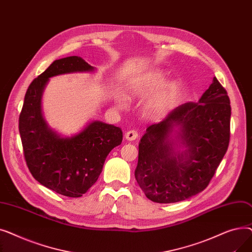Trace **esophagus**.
<instances>
[{
    "mask_svg": "<svg viewBox=\"0 0 252 252\" xmlns=\"http://www.w3.org/2000/svg\"><path fill=\"white\" fill-rule=\"evenodd\" d=\"M138 133L136 130H128L127 133H126V139L127 141H135L136 139H138Z\"/></svg>",
    "mask_w": 252,
    "mask_h": 252,
    "instance_id": "obj_1",
    "label": "esophagus"
}]
</instances>
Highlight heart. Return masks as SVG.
Listing matches in <instances>:
<instances>
[{
  "mask_svg": "<svg viewBox=\"0 0 252 252\" xmlns=\"http://www.w3.org/2000/svg\"><path fill=\"white\" fill-rule=\"evenodd\" d=\"M165 84L164 76L159 72H152L134 79L128 86V94L130 96L147 97L160 90ZM175 87L166 85L157 95L150 98L144 106V112L153 119H161L169 111L174 103ZM117 102L124 106L126 103V97L121 95L117 97Z\"/></svg>",
  "mask_w": 252,
  "mask_h": 252,
  "instance_id": "obj_1",
  "label": "heart"
}]
</instances>
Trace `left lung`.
Masks as SVG:
<instances>
[{
	"label": "left lung",
	"mask_w": 252,
	"mask_h": 252,
	"mask_svg": "<svg viewBox=\"0 0 252 252\" xmlns=\"http://www.w3.org/2000/svg\"><path fill=\"white\" fill-rule=\"evenodd\" d=\"M231 106L215 77L197 103H184L147 127L135 178L148 199L175 203L202 192L230 141Z\"/></svg>",
	"instance_id": "1"
}]
</instances>
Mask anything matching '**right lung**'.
<instances>
[{
  "label": "right lung",
  "instance_id": "add662e5",
  "mask_svg": "<svg viewBox=\"0 0 252 252\" xmlns=\"http://www.w3.org/2000/svg\"><path fill=\"white\" fill-rule=\"evenodd\" d=\"M82 57L55 60L30 85L19 116V133L26 164L43 186L67 197H81L96 183L106 157L123 141L122 128L89 122L78 133L63 136L47 124L42 99L51 77L95 72Z\"/></svg>",
  "mask_w": 252,
  "mask_h": 252
}]
</instances>
